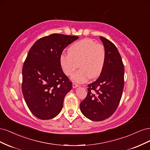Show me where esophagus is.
Listing matches in <instances>:
<instances>
[{
	"mask_svg": "<svg viewBox=\"0 0 150 150\" xmlns=\"http://www.w3.org/2000/svg\"><path fill=\"white\" fill-rule=\"evenodd\" d=\"M79 86V85L78 84H76V83H72V88H77V87H78Z\"/></svg>",
	"mask_w": 150,
	"mask_h": 150,
	"instance_id": "esophagus-1",
	"label": "esophagus"
}]
</instances>
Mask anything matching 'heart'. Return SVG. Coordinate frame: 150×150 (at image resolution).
<instances>
[{
	"instance_id": "b5f03b06",
	"label": "heart",
	"mask_w": 150,
	"mask_h": 150,
	"mask_svg": "<svg viewBox=\"0 0 150 150\" xmlns=\"http://www.w3.org/2000/svg\"><path fill=\"white\" fill-rule=\"evenodd\" d=\"M67 54L60 56V65L66 75L71 76L79 66L81 69L72 76L78 83H84L89 78L101 74L106 59V52L101 44L91 39H84L72 44Z\"/></svg>"
}]
</instances>
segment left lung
Returning a JSON list of instances; mask_svg holds the SVG:
<instances>
[{"instance_id":"obj_1","label":"left lung","mask_w":150,"mask_h":150,"mask_svg":"<svg viewBox=\"0 0 150 150\" xmlns=\"http://www.w3.org/2000/svg\"><path fill=\"white\" fill-rule=\"evenodd\" d=\"M99 38L105 49V63L97 80L88 85L87 96L80 104L81 112L94 121H103L115 112L125 84V68L118 50L110 40Z\"/></svg>"}]
</instances>
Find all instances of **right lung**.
<instances>
[{
    "label": "right lung",
    "instance_id": "add662e5",
    "mask_svg": "<svg viewBox=\"0 0 150 150\" xmlns=\"http://www.w3.org/2000/svg\"><path fill=\"white\" fill-rule=\"evenodd\" d=\"M79 37L52 34L39 39L30 49L22 67V91L29 110L40 120L61 112L72 82L63 72L60 56Z\"/></svg>",
    "mask_w": 150,
    "mask_h": 150
}]
</instances>
